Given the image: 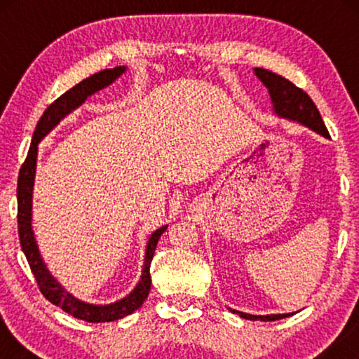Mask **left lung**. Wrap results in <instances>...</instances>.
I'll list each match as a JSON object with an SVG mask.
<instances>
[{"label": "left lung", "mask_w": 359, "mask_h": 359, "mask_svg": "<svg viewBox=\"0 0 359 359\" xmlns=\"http://www.w3.org/2000/svg\"><path fill=\"white\" fill-rule=\"evenodd\" d=\"M255 73H257V76L269 90V95H271L273 100V107L279 116L301 122V124L311 127L312 130L318 132V134H322L323 137H330L325 124H323V119L320 112L317 109V106L313 104L311 96H309L302 88L296 86L284 76L278 75V73L264 70V68H255ZM233 312L240 313V317L243 318H250V320L266 322L279 320V318H286L291 316V313H278V316H250V313H243L238 311Z\"/></svg>", "instance_id": "8db88e82"}]
</instances>
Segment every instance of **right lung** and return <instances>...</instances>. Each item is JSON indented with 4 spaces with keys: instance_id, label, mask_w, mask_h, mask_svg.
I'll return each instance as SVG.
<instances>
[{
    "instance_id": "obj_1",
    "label": "right lung",
    "mask_w": 359,
    "mask_h": 359,
    "mask_svg": "<svg viewBox=\"0 0 359 359\" xmlns=\"http://www.w3.org/2000/svg\"><path fill=\"white\" fill-rule=\"evenodd\" d=\"M124 67H116V68H107V70L97 72L95 75L88 76L86 80H83L63 93L60 97H57L50 106L43 111L41 119H39L36 130L32 135V144L29 147L27 156L24 160V163L19 170L18 176V230H19V242H21V248L24 255H26L29 266L36 278L37 286L41 289V292L48 299L52 304L62 307L67 313H70L75 318L80 320H86L91 323H100V322H114L119 318H124L130 316L132 312L137 311L150 292V263L154 258L156 243H158L160 235L166 230L161 227L155 230L149 238V245H147V253H145V264L144 271H142V279L137 284V287L132 291L129 296L122 299L119 302L109 304V306H93V304H85L78 301L73 296H70L55 279L50 276V273L47 271L46 264L42 263L41 255H39L36 240H34V233L31 229V210H32V186H34V176H36V160H37V144L43 139L53 127H55L60 119H63L68 112H72L75 107H78L81 102L93 93L100 91L101 88H104L116 80L121 73H124Z\"/></svg>"
}]
</instances>
